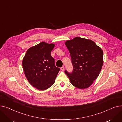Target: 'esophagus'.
I'll return each instance as SVG.
<instances>
[{"label": "esophagus", "instance_id": "34e87169", "mask_svg": "<svg viewBox=\"0 0 122 122\" xmlns=\"http://www.w3.org/2000/svg\"><path fill=\"white\" fill-rule=\"evenodd\" d=\"M60 69H61V71H64V67H62L61 68H60Z\"/></svg>", "mask_w": 122, "mask_h": 122}]
</instances>
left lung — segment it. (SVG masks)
Wrapping results in <instances>:
<instances>
[{"label":"left lung","instance_id":"8db88e82","mask_svg":"<svg viewBox=\"0 0 122 122\" xmlns=\"http://www.w3.org/2000/svg\"><path fill=\"white\" fill-rule=\"evenodd\" d=\"M65 44L69 50L73 72L65 74L74 86L85 89L90 86L98 77L103 64L102 49L92 41L76 37Z\"/></svg>","mask_w":122,"mask_h":122}]
</instances>
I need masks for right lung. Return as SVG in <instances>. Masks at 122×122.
Instances as JSON below:
<instances>
[{
	"label": "right lung",
	"instance_id": "add662e5",
	"mask_svg": "<svg viewBox=\"0 0 122 122\" xmlns=\"http://www.w3.org/2000/svg\"><path fill=\"white\" fill-rule=\"evenodd\" d=\"M54 43L41 42L28 49L22 61L25 75L30 84L44 91L54 84L60 69L55 65L51 51Z\"/></svg>",
	"mask_w": 122,
	"mask_h": 122
}]
</instances>
